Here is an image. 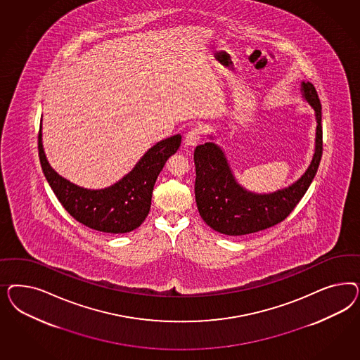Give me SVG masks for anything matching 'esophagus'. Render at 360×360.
I'll return each instance as SVG.
<instances>
[{
    "label": "esophagus",
    "mask_w": 360,
    "mask_h": 360,
    "mask_svg": "<svg viewBox=\"0 0 360 360\" xmlns=\"http://www.w3.org/2000/svg\"><path fill=\"white\" fill-rule=\"evenodd\" d=\"M200 134H202V128L196 127L193 128L191 131H187L185 137V143L187 146H195L198 141L200 140Z\"/></svg>",
    "instance_id": "1"
}]
</instances>
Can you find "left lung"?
<instances>
[{
    "label": "left lung",
    "instance_id": "8db88e82",
    "mask_svg": "<svg viewBox=\"0 0 360 360\" xmlns=\"http://www.w3.org/2000/svg\"><path fill=\"white\" fill-rule=\"evenodd\" d=\"M300 91L316 115V142L310 165L293 184L272 193L252 191L236 179L226 152L214 142V134H207L210 141L196 146V206L202 219L214 231L241 236L269 229L283 221L305 195L322 157V107L311 83L302 80Z\"/></svg>",
    "mask_w": 360,
    "mask_h": 360
}]
</instances>
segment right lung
I'll list each match as a JSON object with an SVG mask.
<instances>
[{
	"instance_id": "obj_1",
	"label": "right lung",
	"mask_w": 360,
	"mask_h": 360,
	"mask_svg": "<svg viewBox=\"0 0 360 360\" xmlns=\"http://www.w3.org/2000/svg\"><path fill=\"white\" fill-rule=\"evenodd\" d=\"M182 141L174 134L154 143L128 174L104 188L75 185L58 174L49 162L42 142V121L38 150L44 176L67 212L89 229L107 233H125L140 227L152 205L153 187L167 158Z\"/></svg>"
}]
</instances>
